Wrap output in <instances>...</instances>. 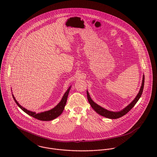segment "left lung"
Instances as JSON below:
<instances>
[{
    "mask_svg": "<svg viewBox=\"0 0 157 157\" xmlns=\"http://www.w3.org/2000/svg\"><path fill=\"white\" fill-rule=\"evenodd\" d=\"M144 75H143V80H142V84H141V86L140 88V91L138 92V94H137L136 97L135 98L134 100L128 105L124 109H123V110L119 111V112H112V111H109L106 109H104L103 108L101 107L100 106L98 105L97 104H96L95 102H94V101L91 99L90 97V94L88 93V91L87 90L86 93H87V97H88V101L90 103L91 107L94 109V111L97 113H98V114L101 115V116H103L105 117L108 118H111V119H116V118H120L121 117H123V115H126L128 112H129L134 106L135 105V104L136 103V102L138 101V100L140 99V98L141 96V94L143 93V90L144 88Z\"/></svg>",
    "mask_w": 157,
    "mask_h": 157,
    "instance_id": "left-lung-1",
    "label": "left lung"
}]
</instances>
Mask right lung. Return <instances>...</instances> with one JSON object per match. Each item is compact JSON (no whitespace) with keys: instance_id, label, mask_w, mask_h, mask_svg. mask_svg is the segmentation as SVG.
Segmentation results:
<instances>
[{"instance_id":"add662e5","label":"right lung","mask_w":157,"mask_h":157,"mask_svg":"<svg viewBox=\"0 0 157 157\" xmlns=\"http://www.w3.org/2000/svg\"><path fill=\"white\" fill-rule=\"evenodd\" d=\"M71 87H69V88L67 89V92L65 93L64 95L63 96L61 101L59 102V103L56 106L54 107L53 109L49 110V111H47L44 112H40L39 113H36V112H32L30 111L27 110L26 109L23 108L21 105H19V103L16 101L15 97H14L13 94V97L16 102V103L18 105V106L25 113H26L27 114H28L29 115L38 119L39 120H42V121H50V120H52L54 119H55L56 118H57V117H59L64 110L65 106L67 104V96H68V94L69 92L71 90Z\"/></svg>"}]
</instances>
